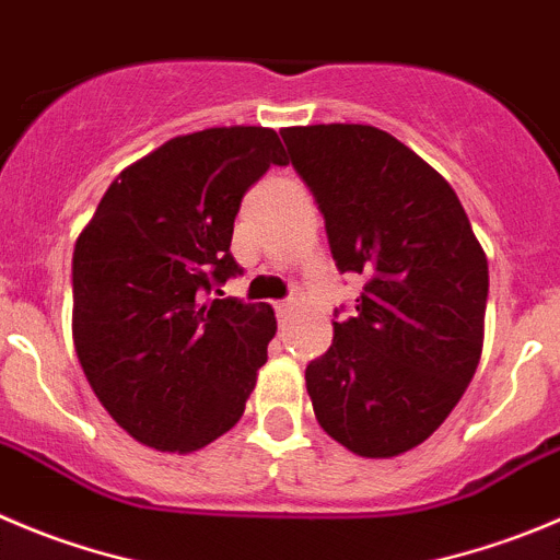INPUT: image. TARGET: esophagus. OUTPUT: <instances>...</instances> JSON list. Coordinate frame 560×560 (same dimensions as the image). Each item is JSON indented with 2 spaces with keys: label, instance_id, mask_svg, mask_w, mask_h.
Masks as SVG:
<instances>
[{
  "label": "esophagus",
  "instance_id": "esophagus-1",
  "mask_svg": "<svg viewBox=\"0 0 560 560\" xmlns=\"http://www.w3.org/2000/svg\"><path fill=\"white\" fill-rule=\"evenodd\" d=\"M291 311H294V305L291 302H275V313H277V322L285 324V318L291 316Z\"/></svg>",
  "mask_w": 560,
  "mask_h": 560
}]
</instances>
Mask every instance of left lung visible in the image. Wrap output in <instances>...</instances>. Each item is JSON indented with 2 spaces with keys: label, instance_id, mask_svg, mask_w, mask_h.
Here are the masks:
<instances>
[{
  "label": "left lung",
  "instance_id": "8db88e82",
  "mask_svg": "<svg viewBox=\"0 0 560 560\" xmlns=\"http://www.w3.org/2000/svg\"><path fill=\"white\" fill-rule=\"evenodd\" d=\"M340 271L369 277L305 371L318 425L365 459L418 448L459 404L483 349L489 269L448 180L376 126L280 131Z\"/></svg>",
  "mask_w": 560,
  "mask_h": 560
}]
</instances>
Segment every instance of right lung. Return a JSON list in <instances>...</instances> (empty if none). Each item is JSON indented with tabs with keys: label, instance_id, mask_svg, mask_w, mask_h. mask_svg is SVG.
<instances>
[{
	"label": "right lung",
	"instance_id": "1",
	"mask_svg": "<svg viewBox=\"0 0 560 560\" xmlns=\"http://www.w3.org/2000/svg\"><path fill=\"white\" fill-rule=\"evenodd\" d=\"M289 164L264 126L180 135L120 170L73 247V346L117 425L191 454L244 415L275 311L211 300L238 275L233 220L249 184Z\"/></svg>",
	"mask_w": 560,
	"mask_h": 560
}]
</instances>
